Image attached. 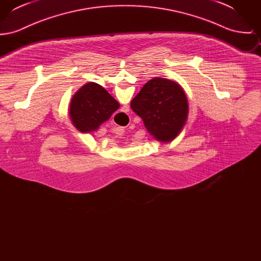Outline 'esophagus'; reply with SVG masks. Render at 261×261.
<instances>
[{"instance_id": "esophagus-1", "label": "esophagus", "mask_w": 261, "mask_h": 261, "mask_svg": "<svg viewBox=\"0 0 261 261\" xmlns=\"http://www.w3.org/2000/svg\"><path fill=\"white\" fill-rule=\"evenodd\" d=\"M128 109H129V108H128V106H124L122 111H123V112H128V111H129ZM124 132L125 130L123 127H117V134H118V135H123V134H124Z\"/></svg>"}]
</instances>
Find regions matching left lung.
<instances>
[{"label":"left lung","instance_id":"obj_1","mask_svg":"<svg viewBox=\"0 0 261 261\" xmlns=\"http://www.w3.org/2000/svg\"><path fill=\"white\" fill-rule=\"evenodd\" d=\"M131 109L143 119L149 133L162 142H169L180 133L189 112L183 89L159 77L144 85L132 99Z\"/></svg>","mask_w":261,"mask_h":261}]
</instances>
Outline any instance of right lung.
Returning <instances> with one entry per match:
<instances>
[{"label": "right lung", "mask_w": 261, "mask_h": 261, "mask_svg": "<svg viewBox=\"0 0 261 261\" xmlns=\"http://www.w3.org/2000/svg\"><path fill=\"white\" fill-rule=\"evenodd\" d=\"M119 109V103L99 84L91 82L80 88L70 102V118L82 132L97 130L112 113Z\"/></svg>", "instance_id": "right-lung-1"}]
</instances>
